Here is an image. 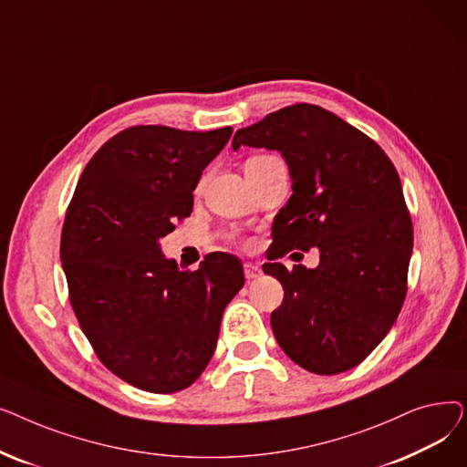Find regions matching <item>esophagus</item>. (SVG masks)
I'll list each match as a JSON object with an SVG mask.
<instances>
[{
    "label": "esophagus",
    "mask_w": 467,
    "mask_h": 467,
    "mask_svg": "<svg viewBox=\"0 0 467 467\" xmlns=\"http://www.w3.org/2000/svg\"><path fill=\"white\" fill-rule=\"evenodd\" d=\"M244 275H246L248 280H254V278H259L263 271L257 263H244Z\"/></svg>",
    "instance_id": "esophagus-1"
}]
</instances>
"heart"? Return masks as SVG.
I'll use <instances>...</instances> for the list:
<instances>
[{
    "label": "heart",
    "mask_w": 467,
    "mask_h": 467,
    "mask_svg": "<svg viewBox=\"0 0 467 467\" xmlns=\"http://www.w3.org/2000/svg\"><path fill=\"white\" fill-rule=\"evenodd\" d=\"M254 159H261V157H254Z\"/></svg>",
    "instance_id": "1"
}]
</instances>
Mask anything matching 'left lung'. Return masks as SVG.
<instances>
[{"instance_id":"1","label":"left lung","mask_w":467,"mask_h":467,"mask_svg":"<svg viewBox=\"0 0 467 467\" xmlns=\"http://www.w3.org/2000/svg\"><path fill=\"white\" fill-rule=\"evenodd\" d=\"M240 145L278 151L289 168L293 194L266 257L321 250L316 269L263 265L284 287L271 316L278 345L310 373H345L379 347L405 301L412 223L398 171L371 138L310 104L240 129Z\"/></svg>"}]
</instances>
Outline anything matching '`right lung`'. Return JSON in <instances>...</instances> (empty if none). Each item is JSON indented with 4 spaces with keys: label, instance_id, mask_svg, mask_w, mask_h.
I'll return each instance as SVG.
<instances>
[{
    "label": "right lung",
    "instance_id": "obj_1",
    "mask_svg": "<svg viewBox=\"0 0 467 467\" xmlns=\"http://www.w3.org/2000/svg\"><path fill=\"white\" fill-rule=\"evenodd\" d=\"M231 134L122 130L85 166L66 213L60 261L79 326L111 373L151 394L202 375L221 316L244 285L231 254H210L189 273L161 250Z\"/></svg>",
    "mask_w": 467,
    "mask_h": 467
}]
</instances>
